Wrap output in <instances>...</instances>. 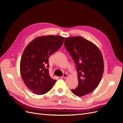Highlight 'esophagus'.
<instances>
[{
    "instance_id": "esophagus-1",
    "label": "esophagus",
    "mask_w": 123,
    "mask_h": 123,
    "mask_svg": "<svg viewBox=\"0 0 123 123\" xmlns=\"http://www.w3.org/2000/svg\"><path fill=\"white\" fill-rule=\"evenodd\" d=\"M67 76H68V74L67 73H64L63 74V75L62 76V79H65V78H66Z\"/></svg>"
}]
</instances>
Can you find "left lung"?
<instances>
[{"label": "left lung", "instance_id": "1", "mask_svg": "<svg viewBox=\"0 0 123 123\" xmlns=\"http://www.w3.org/2000/svg\"><path fill=\"white\" fill-rule=\"evenodd\" d=\"M64 45L76 65L79 84L71 91L78 96L95 89L104 72L103 55L96 45L81 36L66 37Z\"/></svg>", "mask_w": 123, "mask_h": 123}]
</instances>
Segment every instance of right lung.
Listing matches in <instances>:
<instances>
[{
  "label": "right lung",
  "instance_id": "right-lung-1",
  "mask_svg": "<svg viewBox=\"0 0 123 123\" xmlns=\"http://www.w3.org/2000/svg\"><path fill=\"white\" fill-rule=\"evenodd\" d=\"M64 40V37L57 35L39 36L25 47L20 63V74L26 86L34 94L46 93L56 81L49 75L48 61Z\"/></svg>",
  "mask_w": 123,
  "mask_h": 123
}]
</instances>
